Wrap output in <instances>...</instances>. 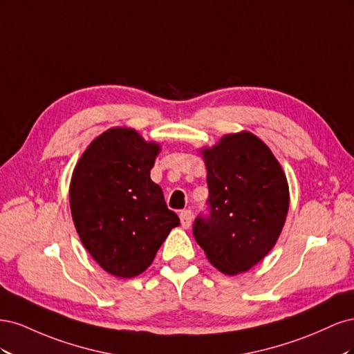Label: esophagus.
I'll list each match as a JSON object with an SVG mask.
<instances>
[{
	"instance_id": "34e87169",
	"label": "esophagus",
	"mask_w": 354,
	"mask_h": 354,
	"mask_svg": "<svg viewBox=\"0 0 354 354\" xmlns=\"http://www.w3.org/2000/svg\"><path fill=\"white\" fill-rule=\"evenodd\" d=\"M192 218H194V212L190 209H185L180 212V221H181V226L185 229H189L190 224H192Z\"/></svg>"
}]
</instances>
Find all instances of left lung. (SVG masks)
I'll return each instance as SVG.
<instances>
[{"label": "left lung", "mask_w": 354, "mask_h": 354, "mask_svg": "<svg viewBox=\"0 0 354 354\" xmlns=\"http://www.w3.org/2000/svg\"><path fill=\"white\" fill-rule=\"evenodd\" d=\"M201 153L209 216L196 217L194 236L220 272H248L270 252L285 224L289 189L283 169L250 131L224 136Z\"/></svg>", "instance_id": "obj_1"}]
</instances>
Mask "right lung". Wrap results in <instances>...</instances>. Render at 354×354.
<instances>
[{
  "label": "right lung",
  "instance_id": "right-lung-1",
  "mask_svg": "<svg viewBox=\"0 0 354 354\" xmlns=\"http://www.w3.org/2000/svg\"><path fill=\"white\" fill-rule=\"evenodd\" d=\"M159 151L133 128L116 127L95 137L73 169L75 229L93 259L116 277L143 273L180 224L151 180Z\"/></svg>",
  "mask_w": 354,
  "mask_h": 354
}]
</instances>
